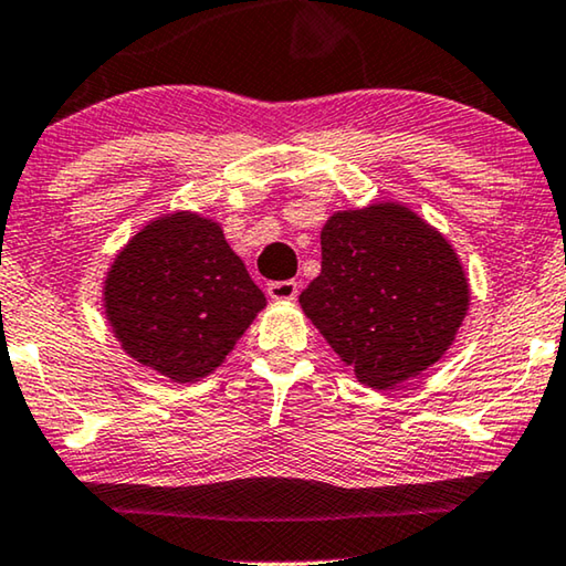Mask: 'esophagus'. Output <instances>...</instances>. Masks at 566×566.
I'll return each instance as SVG.
<instances>
[{
    "mask_svg": "<svg viewBox=\"0 0 566 566\" xmlns=\"http://www.w3.org/2000/svg\"><path fill=\"white\" fill-rule=\"evenodd\" d=\"M266 294L272 300H294L300 294V282L284 280V282H269Z\"/></svg>",
    "mask_w": 566,
    "mask_h": 566,
    "instance_id": "esophagus-1",
    "label": "esophagus"
}]
</instances>
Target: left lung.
<instances>
[{
    "instance_id": "left-lung-1",
    "label": "left lung",
    "mask_w": 566,
    "mask_h": 566,
    "mask_svg": "<svg viewBox=\"0 0 566 566\" xmlns=\"http://www.w3.org/2000/svg\"><path fill=\"white\" fill-rule=\"evenodd\" d=\"M323 269L300 294L331 348L370 389H394L442 358L468 312L450 243L411 210H343L319 233Z\"/></svg>"
}]
</instances>
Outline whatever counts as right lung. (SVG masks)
<instances>
[{
  "label": "right lung",
  "instance_id": "1",
  "mask_svg": "<svg viewBox=\"0 0 566 566\" xmlns=\"http://www.w3.org/2000/svg\"><path fill=\"white\" fill-rule=\"evenodd\" d=\"M124 350L177 384L221 366L266 305L218 223L175 213L126 243L106 280Z\"/></svg>",
  "mask_w": 566,
  "mask_h": 566
}]
</instances>
